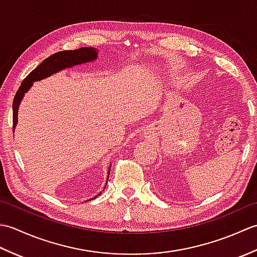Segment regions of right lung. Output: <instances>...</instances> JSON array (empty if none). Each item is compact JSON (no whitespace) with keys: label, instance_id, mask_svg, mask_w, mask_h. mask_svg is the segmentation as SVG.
<instances>
[{"label":"right lung","instance_id":"obj_1","mask_svg":"<svg viewBox=\"0 0 257 257\" xmlns=\"http://www.w3.org/2000/svg\"><path fill=\"white\" fill-rule=\"evenodd\" d=\"M97 57H98V50H96V48L80 47V48H78V50H74V51H63V52L55 53L54 55H51L50 57L44 59V61L38 65V66L34 70H32V72L26 76V78L22 81L20 88L14 97V100H13V133L15 130L16 123H18V112H19L20 103H21L22 99L24 98V95L30 90V88L33 86V83L50 77V76L61 72V70H63V69L70 68V67L77 66V65L86 64L89 62H94V61H96ZM110 168H111V165L108 169L107 181L105 183V188H103V190L106 189V184L108 182L109 174H110ZM100 194H101V192L98 193L95 198H92L91 200L96 199L97 196ZM88 201H90V200H88Z\"/></svg>","mask_w":257,"mask_h":257}]
</instances>
